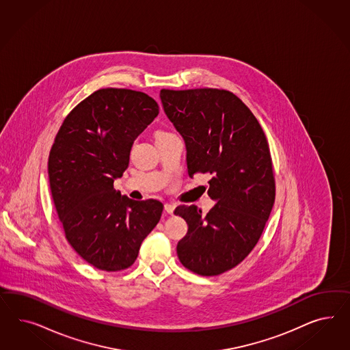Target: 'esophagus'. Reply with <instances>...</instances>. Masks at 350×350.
<instances>
[{"instance_id": "34e87169", "label": "esophagus", "mask_w": 350, "mask_h": 350, "mask_svg": "<svg viewBox=\"0 0 350 350\" xmlns=\"http://www.w3.org/2000/svg\"><path fill=\"white\" fill-rule=\"evenodd\" d=\"M174 208H176V205H174V204H172V202H167V204L164 205V211L168 213V214H173V212H174Z\"/></svg>"}]
</instances>
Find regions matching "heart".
<instances>
[{
    "instance_id": "obj_1",
    "label": "heart",
    "mask_w": 350,
    "mask_h": 350,
    "mask_svg": "<svg viewBox=\"0 0 350 350\" xmlns=\"http://www.w3.org/2000/svg\"><path fill=\"white\" fill-rule=\"evenodd\" d=\"M159 133H164V132H159ZM159 133H158V135H159Z\"/></svg>"
}]
</instances>
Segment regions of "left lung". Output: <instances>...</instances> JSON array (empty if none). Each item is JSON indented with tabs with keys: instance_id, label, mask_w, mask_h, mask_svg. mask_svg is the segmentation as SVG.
Instances as JSON below:
<instances>
[{
	"instance_id": "left-lung-1",
	"label": "left lung",
	"mask_w": 350,
	"mask_h": 350,
	"mask_svg": "<svg viewBox=\"0 0 350 350\" xmlns=\"http://www.w3.org/2000/svg\"><path fill=\"white\" fill-rule=\"evenodd\" d=\"M160 98L185 141L189 176L209 173L208 195L217 202L206 215L195 205L176 208L189 226L177 255L193 273L221 275L254 249L275 204L265 132L250 109L226 90H161Z\"/></svg>"
}]
</instances>
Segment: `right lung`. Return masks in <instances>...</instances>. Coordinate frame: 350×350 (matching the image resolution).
I'll use <instances>...</instances> for the list:
<instances>
[{
	"label": "right lung",
	"mask_w": 350,
	"mask_h": 350,
	"mask_svg": "<svg viewBox=\"0 0 350 350\" xmlns=\"http://www.w3.org/2000/svg\"><path fill=\"white\" fill-rule=\"evenodd\" d=\"M150 96L103 88L64 119L49 157L53 204L68 243L101 271L126 269L158 224L159 200L135 202L114 189L135 139L158 117Z\"/></svg>",
	"instance_id": "obj_1"
}]
</instances>
